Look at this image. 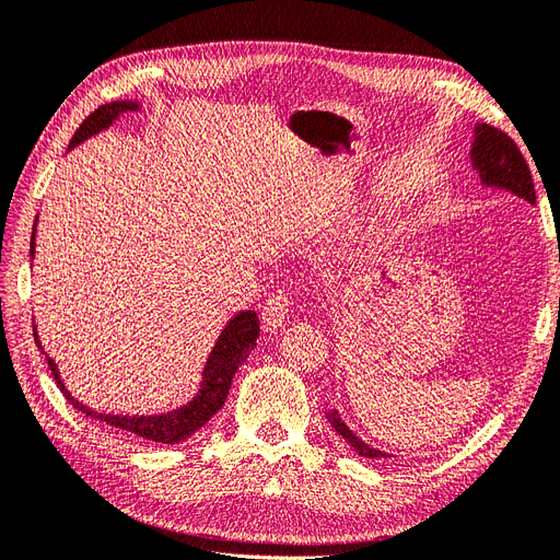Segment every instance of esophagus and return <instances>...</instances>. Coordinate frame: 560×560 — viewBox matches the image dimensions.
Instances as JSON below:
<instances>
[{
  "label": "esophagus",
  "mask_w": 560,
  "mask_h": 560,
  "mask_svg": "<svg viewBox=\"0 0 560 560\" xmlns=\"http://www.w3.org/2000/svg\"><path fill=\"white\" fill-rule=\"evenodd\" d=\"M287 312H289V299L287 296H271L264 305L261 312V326L266 332H276L284 326L287 319Z\"/></svg>",
  "instance_id": "34e87169"
}]
</instances>
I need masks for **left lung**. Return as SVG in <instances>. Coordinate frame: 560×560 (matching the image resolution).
Listing matches in <instances>:
<instances>
[{
    "mask_svg": "<svg viewBox=\"0 0 560 560\" xmlns=\"http://www.w3.org/2000/svg\"><path fill=\"white\" fill-rule=\"evenodd\" d=\"M468 159H471V170L478 174L480 186L505 190L514 197L526 199L528 205H535V188H533L530 170L524 161L522 151L517 149V144H514L503 130L489 126V124H476ZM326 418L330 422V428L338 432L355 451V455H361L365 459L388 457V453L372 448V445L365 443L361 436H355L351 432V428H347V422L342 420L338 409L326 411Z\"/></svg>",
    "mask_w": 560,
    "mask_h": 560,
    "instance_id": "8db88e82",
    "label": "left lung"
}]
</instances>
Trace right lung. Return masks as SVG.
<instances>
[{"label": "right lung", "mask_w": 560, "mask_h": 560, "mask_svg": "<svg viewBox=\"0 0 560 560\" xmlns=\"http://www.w3.org/2000/svg\"><path fill=\"white\" fill-rule=\"evenodd\" d=\"M140 107H142V103L138 98H130V101L124 98V101H112V103L101 105L75 130V136L69 144V151L80 147L89 138L98 136V132L109 130L112 124H117L121 117L128 115V112H138ZM36 222H38V215H36ZM36 222H34L32 243H30L32 261H34V255H36ZM257 338H259L257 312L255 310H238L236 315L225 324V328L220 330L211 353L207 355V363H205V370H202V382H199V388L192 395V399H188L184 407H176L172 411L153 413V416H144V413L142 416L132 413L130 416V413H103V411H96L92 407L82 405L80 399H75L71 395V390L66 388L57 363L46 351H43L40 340H38V330H36V324H34V340H36L40 353H46L48 368L55 376L59 390L63 393V397L69 399L78 411H82L84 416L94 418L98 422L109 424V428H117L119 432H130L132 436H142L147 441L167 443V445L188 439L199 428H205V424L211 420V416H215L222 409V405H225V399H228L230 386H232V378H234L238 365L257 347Z\"/></svg>", "instance_id": "obj_1"}]
</instances>
